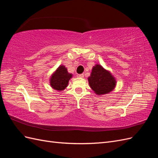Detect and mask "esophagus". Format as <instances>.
Returning <instances> with one entry per match:
<instances>
[{
  "mask_svg": "<svg viewBox=\"0 0 158 158\" xmlns=\"http://www.w3.org/2000/svg\"><path fill=\"white\" fill-rule=\"evenodd\" d=\"M78 76L80 78H84V74H78Z\"/></svg>",
  "mask_w": 158,
  "mask_h": 158,
  "instance_id": "34e87169",
  "label": "esophagus"
}]
</instances>
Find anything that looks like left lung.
I'll list each match as a JSON object with an SVG mask.
<instances>
[{
    "instance_id": "left-lung-1",
    "label": "left lung",
    "mask_w": 158,
    "mask_h": 158,
    "mask_svg": "<svg viewBox=\"0 0 158 158\" xmlns=\"http://www.w3.org/2000/svg\"><path fill=\"white\" fill-rule=\"evenodd\" d=\"M88 82L91 88L98 95L108 94L116 85L115 79L111 73L99 64L93 67Z\"/></svg>"
}]
</instances>
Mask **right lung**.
I'll use <instances>...</instances> for the list:
<instances>
[{
  "label": "right lung",
  "mask_w": 158,
  "mask_h": 158,
  "mask_svg": "<svg viewBox=\"0 0 158 158\" xmlns=\"http://www.w3.org/2000/svg\"><path fill=\"white\" fill-rule=\"evenodd\" d=\"M72 74L68 73L64 66H60L51 76L50 80L51 87L56 90H63L67 87L69 81L72 78Z\"/></svg>",
  "instance_id": "add662e5"
}]
</instances>
